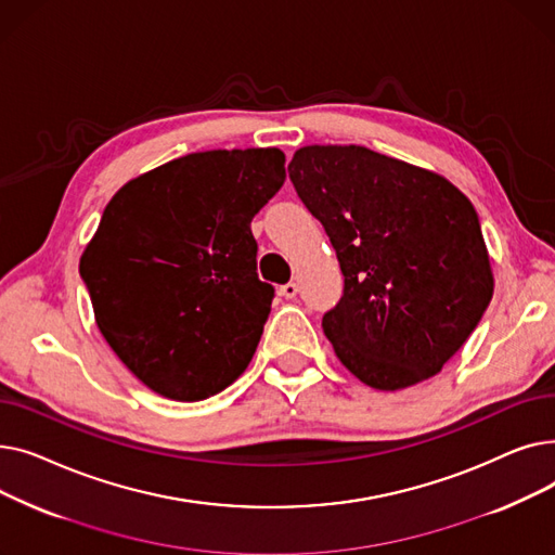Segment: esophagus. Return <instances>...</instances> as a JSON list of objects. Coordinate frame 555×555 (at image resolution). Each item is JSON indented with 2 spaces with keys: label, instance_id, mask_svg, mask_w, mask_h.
I'll return each mask as SVG.
<instances>
[{
  "label": "esophagus",
  "instance_id": "34e87169",
  "mask_svg": "<svg viewBox=\"0 0 555 555\" xmlns=\"http://www.w3.org/2000/svg\"><path fill=\"white\" fill-rule=\"evenodd\" d=\"M297 293H299V285H297V283H285V285H281V295H283L285 299H295Z\"/></svg>",
  "mask_w": 555,
  "mask_h": 555
}]
</instances>
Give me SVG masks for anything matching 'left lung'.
<instances>
[{"label": "left lung", "instance_id": "8db88e82", "mask_svg": "<svg viewBox=\"0 0 555 555\" xmlns=\"http://www.w3.org/2000/svg\"><path fill=\"white\" fill-rule=\"evenodd\" d=\"M287 172L344 274L322 322L337 360L380 391L441 373L494 289L473 202L443 175L364 145H304Z\"/></svg>", "mask_w": 555, "mask_h": 555}]
</instances>
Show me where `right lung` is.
<instances>
[{"label":"right lung","instance_id":"1","mask_svg":"<svg viewBox=\"0 0 555 555\" xmlns=\"http://www.w3.org/2000/svg\"><path fill=\"white\" fill-rule=\"evenodd\" d=\"M279 149L193 153L124 184L80 256L101 335L151 391L220 393L254 358L274 287L251 218L285 180Z\"/></svg>","mask_w":555,"mask_h":555}]
</instances>
